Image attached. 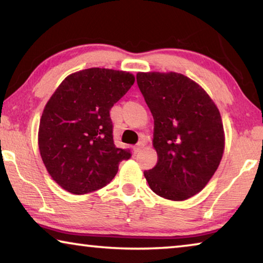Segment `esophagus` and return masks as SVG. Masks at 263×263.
I'll list each match as a JSON object with an SVG mask.
<instances>
[{
	"instance_id": "esophagus-1",
	"label": "esophagus",
	"mask_w": 263,
	"mask_h": 263,
	"mask_svg": "<svg viewBox=\"0 0 263 263\" xmlns=\"http://www.w3.org/2000/svg\"><path fill=\"white\" fill-rule=\"evenodd\" d=\"M144 147H145V142H144V141H140L139 144L136 145L135 147H133V152H135V153H139L140 151H141L142 148H144Z\"/></svg>"
}]
</instances>
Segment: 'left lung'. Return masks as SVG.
I'll list each match as a JSON object with an SVG mask.
<instances>
[{"label":"left lung","mask_w":263,"mask_h":263,"mask_svg":"<svg viewBox=\"0 0 263 263\" xmlns=\"http://www.w3.org/2000/svg\"><path fill=\"white\" fill-rule=\"evenodd\" d=\"M137 83L154 118L155 167L145 171L149 188L171 201L198 194L224 153L219 110L206 91L180 73H138Z\"/></svg>","instance_id":"obj_1"}]
</instances>
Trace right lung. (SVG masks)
Here are the masks:
<instances>
[{
  "instance_id": "right-lung-1",
  "label": "right lung",
  "mask_w": 263,
  "mask_h": 263,
  "mask_svg": "<svg viewBox=\"0 0 263 263\" xmlns=\"http://www.w3.org/2000/svg\"><path fill=\"white\" fill-rule=\"evenodd\" d=\"M135 83L123 70L88 68L68 75L44 108L38 146L48 174L62 189L83 195L103 188L131 158L116 147L110 110Z\"/></svg>"
}]
</instances>
